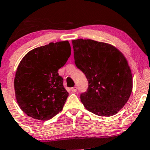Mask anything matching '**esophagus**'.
<instances>
[{"label": "esophagus", "mask_w": 150, "mask_h": 150, "mask_svg": "<svg viewBox=\"0 0 150 150\" xmlns=\"http://www.w3.org/2000/svg\"><path fill=\"white\" fill-rule=\"evenodd\" d=\"M71 91L73 92H77V87H73V88H71Z\"/></svg>", "instance_id": "obj_1"}]
</instances>
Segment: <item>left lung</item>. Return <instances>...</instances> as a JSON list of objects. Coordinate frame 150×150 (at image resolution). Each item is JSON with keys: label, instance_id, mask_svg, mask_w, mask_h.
<instances>
[{"label": "left lung", "instance_id": "left-lung-1", "mask_svg": "<svg viewBox=\"0 0 150 150\" xmlns=\"http://www.w3.org/2000/svg\"><path fill=\"white\" fill-rule=\"evenodd\" d=\"M75 65L89 82L80 99L97 116L116 114L128 101L132 75L128 62L116 46L92 39L72 40Z\"/></svg>", "mask_w": 150, "mask_h": 150}]
</instances>
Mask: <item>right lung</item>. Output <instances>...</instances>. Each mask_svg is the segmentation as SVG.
<instances>
[{
  "label": "right lung",
  "instance_id": "right-lung-1",
  "mask_svg": "<svg viewBox=\"0 0 150 150\" xmlns=\"http://www.w3.org/2000/svg\"><path fill=\"white\" fill-rule=\"evenodd\" d=\"M70 54L69 42L63 41L32 49L22 58L14 87L18 106L27 116L47 120L62 111L69 94L58 72Z\"/></svg>",
  "mask_w": 150,
  "mask_h": 150
}]
</instances>
